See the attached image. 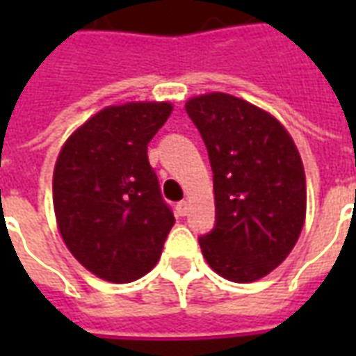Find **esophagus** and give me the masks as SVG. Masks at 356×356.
<instances>
[{"label": "esophagus", "mask_w": 356, "mask_h": 356, "mask_svg": "<svg viewBox=\"0 0 356 356\" xmlns=\"http://www.w3.org/2000/svg\"><path fill=\"white\" fill-rule=\"evenodd\" d=\"M177 213L181 217H185L186 213H188V202H186V200L179 202V204H177Z\"/></svg>", "instance_id": "esophagus-1"}]
</instances>
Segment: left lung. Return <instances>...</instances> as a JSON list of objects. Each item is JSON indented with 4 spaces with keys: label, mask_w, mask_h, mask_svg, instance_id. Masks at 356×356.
<instances>
[{
    "label": "left lung",
    "mask_w": 356,
    "mask_h": 356,
    "mask_svg": "<svg viewBox=\"0 0 356 356\" xmlns=\"http://www.w3.org/2000/svg\"><path fill=\"white\" fill-rule=\"evenodd\" d=\"M185 108L213 171L216 229L200 238L202 254L227 280L255 282L290 255L305 223L298 147L273 114L234 95H198Z\"/></svg>",
    "instance_id": "left-lung-1"
}]
</instances>
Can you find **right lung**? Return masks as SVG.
<instances>
[{
    "mask_svg": "<svg viewBox=\"0 0 356 356\" xmlns=\"http://www.w3.org/2000/svg\"><path fill=\"white\" fill-rule=\"evenodd\" d=\"M168 101L106 106L65 140L53 208L66 248L89 273L133 282L152 270L175 225L147 147L170 118Z\"/></svg>",
    "mask_w": 356,
    "mask_h": 356,
    "instance_id": "add662e5",
    "label": "right lung"
}]
</instances>
